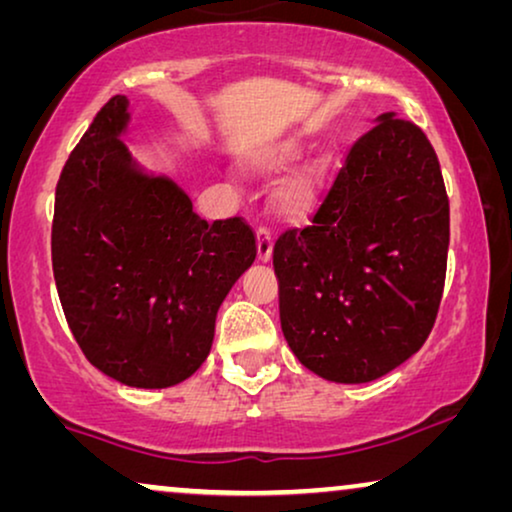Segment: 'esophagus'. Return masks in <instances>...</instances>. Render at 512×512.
Instances as JSON below:
<instances>
[{
	"mask_svg": "<svg viewBox=\"0 0 512 512\" xmlns=\"http://www.w3.org/2000/svg\"><path fill=\"white\" fill-rule=\"evenodd\" d=\"M256 242H258V261H270L272 256V233L270 228L261 226L256 230Z\"/></svg>",
	"mask_w": 512,
	"mask_h": 512,
	"instance_id": "34e87169",
	"label": "esophagus"
}]
</instances>
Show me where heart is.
Listing matches in <instances>:
<instances>
[{
    "instance_id": "obj_1",
    "label": "heart",
    "mask_w": 512,
    "mask_h": 512,
    "mask_svg": "<svg viewBox=\"0 0 512 512\" xmlns=\"http://www.w3.org/2000/svg\"><path fill=\"white\" fill-rule=\"evenodd\" d=\"M300 151H303V144L298 139H284V142L265 146L263 151H258L254 165L263 172L282 170V167L293 163L300 156ZM324 172V163H310L296 177L286 181L282 193H279V205H282L286 214L300 216L310 212L314 202H317L319 188L324 184Z\"/></svg>"
}]
</instances>
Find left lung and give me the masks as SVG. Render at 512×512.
Segmentation results:
<instances>
[{"label":"left lung","instance_id":"1","mask_svg":"<svg viewBox=\"0 0 512 512\" xmlns=\"http://www.w3.org/2000/svg\"><path fill=\"white\" fill-rule=\"evenodd\" d=\"M450 200L436 151L394 111L349 146L310 226L277 237L279 319L298 361L361 384L419 352L443 298Z\"/></svg>","mask_w":512,"mask_h":512}]
</instances>
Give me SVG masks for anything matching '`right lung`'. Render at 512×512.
<instances>
[{"label":"right lung","mask_w":512,"mask_h":512,"mask_svg":"<svg viewBox=\"0 0 512 512\" xmlns=\"http://www.w3.org/2000/svg\"><path fill=\"white\" fill-rule=\"evenodd\" d=\"M125 125L128 100L114 95L62 167L53 275L86 359L128 387L165 389L207 359L256 237L242 216L202 221L177 184L139 172L118 139Z\"/></svg>","instance_id":"add662e5"}]
</instances>
